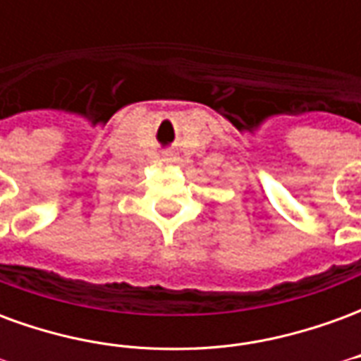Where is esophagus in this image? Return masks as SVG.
<instances>
[{
	"label": "esophagus",
	"instance_id": "esophagus-1",
	"mask_svg": "<svg viewBox=\"0 0 361 361\" xmlns=\"http://www.w3.org/2000/svg\"><path fill=\"white\" fill-rule=\"evenodd\" d=\"M166 154H168V152H166Z\"/></svg>",
	"mask_w": 361,
	"mask_h": 361
}]
</instances>
